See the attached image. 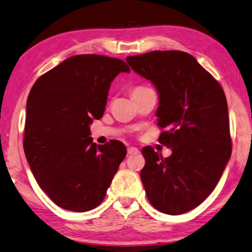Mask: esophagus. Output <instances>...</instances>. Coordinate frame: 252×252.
I'll return each instance as SVG.
<instances>
[{
	"mask_svg": "<svg viewBox=\"0 0 252 252\" xmlns=\"http://www.w3.org/2000/svg\"><path fill=\"white\" fill-rule=\"evenodd\" d=\"M138 152H139V151H138V149H137V147H133V146L128 147V154H129V156H132V154H137Z\"/></svg>",
	"mask_w": 252,
	"mask_h": 252,
	"instance_id": "obj_1",
	"label": "esophagus"
}]
</instances>
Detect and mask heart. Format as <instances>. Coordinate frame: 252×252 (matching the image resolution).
Returning a JSON list of instances; mask_svg holds the SVG:
<instances>
[{
    "instance_id": "b5f03b06",
    "label": "heart",
    "mask_w": 252,
    "mask_h": 252,
    "mask_svg": "<svg viewBox=\"0 0 252 252\" xmlns=\"http://www.w3.org/2000/svg\"><path fill=\"white\" fill-rule=\"evenodd\" d=\"M149 87H145V86H137L135 89L132 90V93H137V92H142L144 90H147Z\"/></svg>"
}]
</instances>
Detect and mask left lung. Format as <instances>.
<instances>
[{
  "label": "left lung",
  "instance_id": "obj_1",
  "mask_svg": "<svg viewBox=\"0 0 252 252\" xmlns=\"http://www.w3.org/2000/svg\"><path fill=\"white\" fill-rule=\"evenodd\" d=\"M133 71L159 93V142L172 149L162 158L142 150L140 179L147 199L160 212L182 214L202 204L217 187L231 154L226 95L222 87L190 54L154 50L128 56Z\"/></svg>",
  "mask_w": 252,
  "mask_h": 252
}]
</instances>
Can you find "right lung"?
<instances>
[{"mask_svg":"<svg viewBox=\"0 0 252 252\" xmlns=\"http://www.w3.org/2000/svg\"><path fill=\"white\" fill-rule=\"evenodd\" d=\"M130 72L120 59L84 54L40 76L26 102L24 152L39 187L73 212L95 209L126 156L123 143H93L90 124L102 117L110 83Z\"/></svg>","mask_w":252,"mask_h":252,"instance_id":"1","label":"right lung"}]
</instances>
